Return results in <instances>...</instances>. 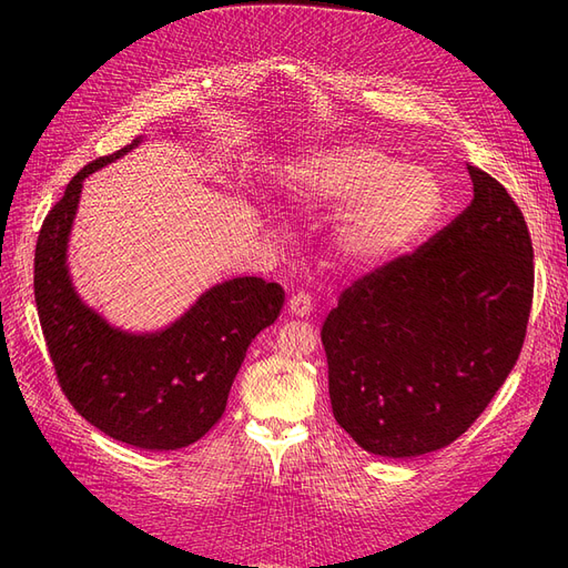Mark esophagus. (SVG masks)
<instances>
[{
  "instance_id": "1",
  "label": "esophagus",
  "mask_w": 568,
  "mask_h": 568,
  "mask_svg": "<svg viewBox=\"0 0 568 568\" xmlns=\"http://www.w3.org/2000/svg\"><path fill=\"white\" fill-rule=\"evenodd\" d=\"M288 313L296 317L311 315L313 313V296L305 294V291H296V294L288 298Z\"/></svg>"
}]
</instances>
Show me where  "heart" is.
Listing matches in <instances>:
<instances>
[{
  "instance_id": "obj_1",
  "label": "heart",
  "mask_w": 568,
  "mask_h": 568,
  "mask_svg": "<svg viewBox=\"0 0 568 568\" xmlns=\"http://www.w3.org/2000/svg\"><path fill=\"white\" fill-rule=\"evenodd\" d=\"M298 196L348 222L338 248L357 267H379L415 246L440 211V186L432 173L400 165L372 144L338 146L301 168Z\"/></svg>"
}]
</instances>
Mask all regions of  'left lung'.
I'll list each match as a JSON object with an SVG mask.
<instances>
[{"instance_id": "left-lung-1", "label": "left lung", "mask_w": 568, "mask_h": 568, "mask_svg": "<svg viewBox=\"0 0 568 568\" xmlns=\"http://www.w3.org/2000/svg\"><path fill=\"white\" fill-rule=\"evenodd\" d=\"M467 170V209L343 288L322 324L334 417L367 453L450 445L519 359L536 277L528 225L500 182Z\"/></svg>"}]
</instances>
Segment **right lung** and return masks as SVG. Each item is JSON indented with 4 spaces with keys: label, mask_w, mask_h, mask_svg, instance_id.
I'll return each instance as SVG.
<instances>
[{
    "label": "right lung",
    "mask_w": 568,
    "mask_h": 568,
    "mask_svg": "<svg viewBox=\"0 0 568 568\" xmlns=\"http://www.w3.org/2000/svg\"><path fill=\"white\" fill-rule=\"evenodd\" d=\"M136 144L84 165L47 213L36 248V303L59 386L78 415L134 448L178 450L222 417L251 341L282 311L284 288L263 277L222 282L168 329L140 336L90 311L65 265L82 180Z\"/></svg>",
    "instance_id": "add662e5"
}]
</instances>
